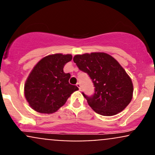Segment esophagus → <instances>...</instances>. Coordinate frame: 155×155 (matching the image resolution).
I'll return each mask as SVG.
<instances>
[{"label":"esophagus","mask_w":155,"mask_h":155,"mask_svg":"<svg viewBox=\"0 0 155 155\" xmlns=\"http://www.w3.org/2000/svg\"><path fill=\"white\" fill-rule=\"evenodd\" d=\"M76 86H77V87H78V88L79 89V91H81V84H80V83H79V82H78L77 84H76Z\"/></svg>","instance_id":"obj_1"}]
</instances>
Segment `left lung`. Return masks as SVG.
I'll return each mask as SVG.
<instances>
[{"label":"left lung","instance_id":"left-lung-1","mask_svg":"<svg viewBox=\"0 0 155 155\" xmlns=\"http://www.w3.org/2000/svg\"><path fill=\"white\" fill-rule=\"evenodd\" d=\"M73 61L92 79L94 94L87 97L82 93V95L94 111L102 116H113L130 103L132 81L114 58L105 53H91L76 55Z\"/></svg>","mask_w":155,"mask_h":155}]
</instances>
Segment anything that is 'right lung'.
Returning a JSON list of instances; mask_svg holds the SVG:
<instances>
[{
    "label": "right lung",
    "instance_id": "right-lung-1",
    "mask_svg": "<svg viewBox=\"0 0 155 155\" xmlns=\"http://www.w3.org/2000/svg\"><path fill=\"white\" fill-rule=\"evenodd\" d=\"M72 55L61 53L44 57L35 64L24 84V95L35 111L53 114L67 102L77 86L69 83L70 73L63 71Z\"/></svg>",
    "mask_w": 155,
    "mask_h": 155
}]
</instances>
